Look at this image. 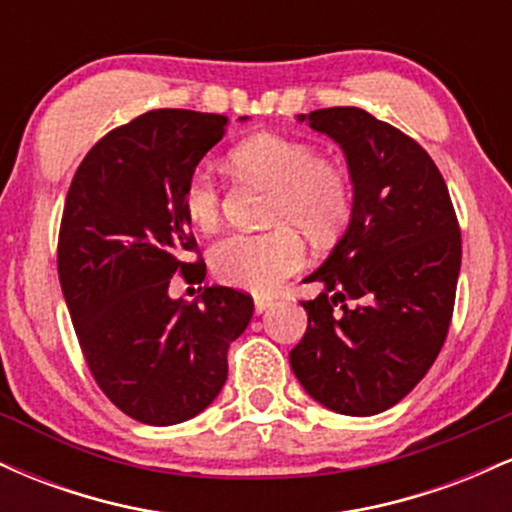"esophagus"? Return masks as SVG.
Here are the masks:
<instances>
[{"label": "esophagus", "mask_w": 512, "mask_h": 512, "mask_svg": "<svg viewBox=\"0 0 512 512\" xmlns=\"http://www.w3.org/2000/svg\"><path fill=\"white\" fill-rule=\"evenodd\" d=\"M272 303H274V298H269V296H255V313H257V315L264 313V310H267Z\"/></svg>", "instance_id": "1"}]
</instances>
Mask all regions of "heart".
I'll list each match as a JSON object with an SVG mask.
<instances>
[{"label": "heart", "mask_w": 512, "mask_h": 512, "mask_svg": "<svg viewBox=\"0 0 512 512\" xmlns=\"http://www.w3.org/2000/svg\"><path fill=\"white\" fill-rule=\"evenodd\" d=\"M231 161L240 175L272 187L267 221L279 226L223 236L209 250L211 272L236 289L272 291L305 262V245L296 228L325 243L351 219V178L344 166L320 158L310 144L279 134L245 139L233 149ZM182 209L202 231H211L221 221V187L209 170L197 168L187 178Z\"/></svg>", "instance_id": "heart-1"}]
</instances>
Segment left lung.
I'll list each match as a JSON object with an SVG mask.
<instances>
[{
	"label": "left lung",
	"instance_id": "obj_1",
	"mask_svg": "<svg viewBox=\"0 0 512 512\" xmlns=\"http://www.w3.org/2000/svg\"><path fill=\"white\" fill-rule=\"evenodd\" d=\"M298 120L342 146L354 209L330 257L305 276L325 291L301 303L308 330L291 349V368L315 402L373 416L407 397L443 349L460 226L433 158L397 127L361 108H322Z\"/></svg>",
	"mask_w": 512,
	"mask_h": 512
}]
</instances>
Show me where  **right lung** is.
<instances>
[{"mask_svg": "<svg viewBox=\"0 0 512 512\" xmlns=\"http://www.w3.org/2000/svg\"><path fill=\"white\" fill-rule=\"evenodd\" d=\"M245 120V117H240ZM228 117L151 110L113 129L76 168L64 202L57 272L88 370L117 409L149 426L192 419L228 378V346L252 298L204 286L173 301L170 279L202 284L182 190L226 134Z\"/></svg>", "mask_w": 512, "mask_h": 512, "instance_id": "right-lung-1", "label": "right lung"}]
</instances>
